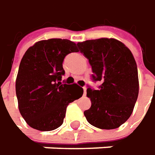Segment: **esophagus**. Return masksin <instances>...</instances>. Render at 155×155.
<instances>
[{"label": "esophagus", "instance_id": "34e87169", "mask_svg": "<svg viewBox=\"0 0 155 155\" xmlns=\"http://www.w3.org/2000/svg\"><path fill=\"white\" fill-rule=\"evenodd\" d=\"M83 90H84V95H86V93H87V87H83Z\"/></svg>", "mask_w": 155, "mask_h": 155}]
</instances>
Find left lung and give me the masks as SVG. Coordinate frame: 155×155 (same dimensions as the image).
<instances>
[{"instance_id":"1","label":"left lung","mask_w":155,"mask_h":155,"mask_svg":"<svg viewBox=\"0 0 155 155\" xmlns=\"http://www.w3.org/2000/svg\"><path fill=\"white\" fill-rule=\"evenodd\" d=\"M77 45L89 60L93 79L102 82L98 90L87 89L92 104L84 115L96 128L117 129L129 119L138 97L139 79L134 56L115 38H101L79 42Z\"/></svg>"}]
</instances>
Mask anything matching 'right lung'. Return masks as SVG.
<instances>
[{"label":"right lung","instance_id":"right-lung-1","mask_svg":"<svg viewBox=\"0 0 155 155\" xmlns=\"http://www.w3.org/2000/svg\"><path fill=\"white\" fill-rule=\"evenodd\" d=\"M77 51L74 42L61 38L38 41L25 51L15 89L19 112L30 127L56 130L63 123L68 104L82 96L83 89L77 84L61 81L64 57Z\"/></svg>","mask_w":155,"mask_h":155}]
</instances>
